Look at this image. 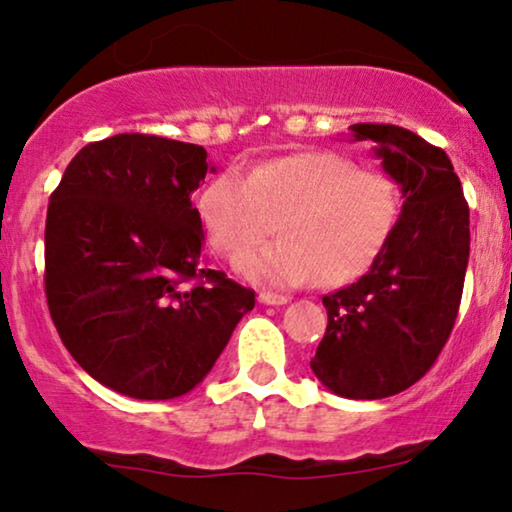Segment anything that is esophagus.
<instances>
[{
	"instance_id": "obj_1",
	"label": "esophagus",
	"mask_w": 512,
	"mask_h": 512,
	"mask_svg": "<svg viewBox=\"0 0 512 512\" xmlns=\"http://www.w3.org/2000/svg\"><path fill=\"white\" fill-rule=\"evenodd\" d=\"M258 303H263V305H286V303H289V298L282 296V293L261 291V293H258Z\"/></svg>"
}]
</instances>
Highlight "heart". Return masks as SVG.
Masks as SVG:
<instances>
[{"mask_svg": "<svg viewBox=\"0 0 512 512\" xmlns=\"http://www.w3.org/2000/svg\"><path fill=\"white\" fill-rule=\"evenodd\" d=\"M401 207L394 177L335 151L289 153L251 174L233 167L200 198L207 240L228 258L260 243L280 221L282 241L237 263L242 277L272 286L314 277L335 286L363 275L394 235Z\"/></svg>", "mask_w": 512, "mask_h": 512, "instance_id": "heart-1", "label": "heart"}]
</instances>
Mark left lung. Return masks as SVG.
Segmentation results:
<instances>
[{
  "instance_id": "8db88e82",
  "label": "left lung",
  "mask_w": 512,
  "mask_h": 512,
  "mask_svg": "<svg viewBox=\"0 0 512 512\" xmlns=\"http://www.w3.org/2000/svg\"><path fill=\"white\" fill-rule=\"evenodd\" d=\"M401 186L394 235L359 282L324 296L328 326L310 366L333 394L375 401L429 373L457 319L471 249L468 202L447 153L384 123L349 125Z\"/></svg>"
}]
</instances>
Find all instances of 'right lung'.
I'll use <instances>...</instances> for the list:
<instances>
[{"label": "right lung", "instance_id": "1", "mask_svg": "<svg viewBox=\"0 0 512 512\" xmlns=\"http://www.w3.org/2000/svg\"><path fill=\"white\" fill-rule=\"evenodd\" d=\"M198 144L125 132L72 158L46 214V303L104 387L167 401L202 382L256 293L202 254Z\"/></svg>", "mask_w": 512, "mask_h": 512}]
</instances>
